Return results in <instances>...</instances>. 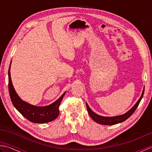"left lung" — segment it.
I'll use <instances>...</instances> for the list:
<instances>
[{"label":"left lung","instance_id":"left-lung-1","mask_svg":"<svg viewBox=\"0 0 152 152\" xmlns=\"http://www.w3.org/2000/svg\"><path fill=\"white\" fill-rule=\"evenodd\" d=\"M144 89L143 90L142 93V95L140 97V99H138V101H137L136 104H135V105L133 106V107L130 110H129L127 112H126L125 114L121 115L114 116V117H104V116L99 115L98 114H95V112H93L89 107L88 104L86 103L87 110H88V112L89 113L90 117H91L95 121L98 123V124H99L106 125L118 124H119V123H121V122L125 121L126 119H127L132 114H133L134 112L136 110V109L137 108L138 104H139L141 99H142V96L144 95Z\"/></svg>","mask_w":152,"mask_h":152}]
</instances>
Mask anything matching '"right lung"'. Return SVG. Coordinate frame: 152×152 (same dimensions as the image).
I'll list each match as a JSON object with an SVG mask.
<instances>
[{
  "mask_svg": "<svg viewBox=\"0 0 152 152\" xmlns=\"http://www.w3.org/2000/svg\"><path fill=\"white\" fill-rule=\"evenodd\" d=\"M10 66L8 70V89L11 101L14 107L21 113L22 115L35 124H42L56 119L59 114V106L66 92L53 104L43 107L35 106L23 101L16 93L13 87L10 77Z\"/></svg>",
  "mask_w": 152,
  "mask_h": 152,
  "instance_id": "obj_1",
  "label": "right lung"
}]
</instances>
